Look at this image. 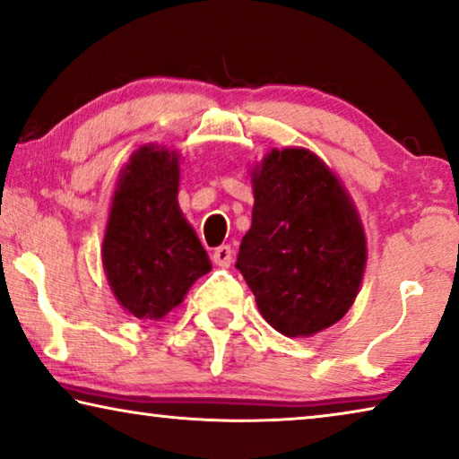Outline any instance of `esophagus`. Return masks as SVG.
<instances>
[{
	"instance_id": "esophagus-1",
	"label": "esophagus",
	"mask_w": 459,
	"mask_h": 459,
	"mask_svg": "<svg viewBox=\"0 0 459 459\" xmlns=\"http://www.w3.org/2000/svg\"><path fill=\"white\" fill-rule=\"evenodd\" d=\"M212 259H214V264L221 265V268H229V265L232 264V249L229 247V245H221V247H216Z\"/></svg>"
}]
</instances>
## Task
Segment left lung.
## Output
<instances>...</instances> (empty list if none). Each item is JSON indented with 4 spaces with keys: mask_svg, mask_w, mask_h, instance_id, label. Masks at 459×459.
Returning a JSON list of instances; mask_svg holds the SVG:
<instances>
[{
    "mask_svg": "<svg viewBox=\"0 0 459 459\" xmlns=\"http://www.w3.org/2000/svg\"><path fill=\"white\" fill-rule=\"evenodd\" d=\"M251 183V229L235 265L273 330L309 338L344 317L359 295L367 241L357 208L305 148H273Z\"/></svg>",
    "mask_w": 459,
    "mask_h": 459,
    "instance_id": "1",
    "label": "left lung"
}]
</instances>
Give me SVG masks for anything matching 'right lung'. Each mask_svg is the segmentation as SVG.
<instances>
[{"label": "right lung", "instance_id": "add662e5", "mask_svg": "<svg viewBox=\"0 0 459 459\" xmlns=\"http://www.w3.org/2000/svg\"><path fill=\"white\" fill-rule=\"evenodd\" d=\"M177 194L179 154L156 143L135 150L115 187L102 268L115 299L138 319H162L212 270Z\"/></svg>", "mask_w": 459, "mask_h": 459}]
</instances>
